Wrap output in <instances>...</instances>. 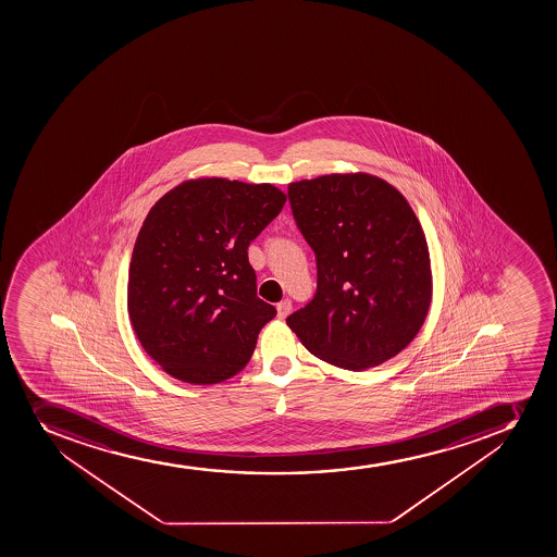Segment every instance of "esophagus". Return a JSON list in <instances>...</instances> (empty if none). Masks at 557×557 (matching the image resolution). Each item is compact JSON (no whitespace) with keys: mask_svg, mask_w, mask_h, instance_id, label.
<instances>
[{"mask_svg":"<svg viewBox=\"0 0 557 557\" xmlns=\"http://www.w3.org/2000/svg\"><path fill=\"white\" fill-rule=\"evenodd\" d=\"M290 312H293V301L290 299H283L282 304H277V318L280 320H285Z\"/></svg>","mask_w":557,"mask_h":557,"instance_id":"34e87169","label":"esophagus"}]
</instances>
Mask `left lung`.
I'll list each match as a JSON object with an SVG mask.
<instances>
[{"label":"left lung","instance_id":"8db88e82","mask_svg":"<svg viewBox=\"0 0 557 557\" xmlns=\"http://www.w3.org/2000/svg\"><path fill=\"white\" fill-rule=\"evenodd\" d=\"M288 201L314 250L318 287L287 325L339 369L394 358L418 336L432 299L429 247L407 199L359 172L290 183Z\"/></svg>","mask_w":557,"mask_h":557}]
</instances>
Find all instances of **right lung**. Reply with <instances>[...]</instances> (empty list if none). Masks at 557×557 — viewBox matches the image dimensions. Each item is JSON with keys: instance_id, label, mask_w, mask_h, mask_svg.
<instances>
[{"instance_id": "obj_1", "label": "right lung", "mask_w": 557, "mask_h": 557, "mask_svg": "<svg viewBox=\"0 0 557 557\" xmlns=\"http://www.w3.org/2000/svg\"><path fill=\"white\" fill-rule=\"evenodd\" d=\"M287 196L269 183H182L145 218L128 269V315L165 372L194 385L237 374L275 315L258 298L248 245Z\"/></svg>"}]
</instances>
